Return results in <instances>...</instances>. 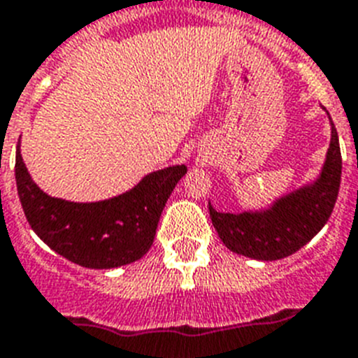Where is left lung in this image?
<instances>
[{
  "instance_id": "8db88e82",
  "label": "left lung",
  "mask_w": 358,
  "mask_h": 358,
  "mask_svg": "<svg viewBox=\"0 0 358 358\" xmlns=\"http://www.w3.org/2000/svg\"><path fill=\"white\" fill-rule=\"evenodd\" d=\"M331 121V117H329ZM342 176L338 134L331 121V143L320 176L278 199L268 209L220 213L209 204V217L220 241L235 254L259 261L283 259L305 246L329 220Z\"/></svg>"
}]
</instances>
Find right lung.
<instances>
[{
    "mask_svg": "<svg viewBox=\"0 0 358 358\" xmlns=\"http://www.w3.org/2000/svg\"><path fill=\"white\" fill-rule=\"evenodd\" d=\"M14 171L23 213L49 248L86 268H117L149 252L165 202L187 167L154 171L127 193L101 202H69L43 193L23 164L20 143Z\"/></svg>",
    "mask_w": 358,
    "mask_h": 358,
    "instance_id": "right-lung-1",
    "label": "right lung"
}]
</instances>
